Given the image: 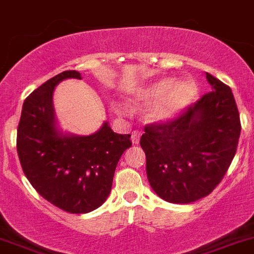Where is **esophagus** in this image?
<instances>
[{
	"label": "esophagus",
	"instance_id": "obj_1",
	"mask_svg": "<svg viewBox=\"0 0 254 254\" xmlns=\"http://www.w3.org/2000/svg\"><path fill=\"white\" fill-rule=\"evenodd\" d=\"M140 137H141V132L137 131V130H135V131L131 132V141H132V143H135V145H137V143H139Z\"/></svg>",
	"mask_w": 254,
	"mask_h": 254
}]
</instances>
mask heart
<instances>
[{
    "label": "heart",
    "mask_w": 254,
    "mask_h": 254,
    "mask_svg": "<svg viewBox=\"0 0 254 254\" xmlns=\"http://www.w3.org/2000/svg\"><path fill=\"white\" fill-rule=\"evenodd\" d=\"M196 94V84L191 79L176 83L173 78H163L142 89L136 97V103H155L148 118L153 122H168L188 108L195 101Z\"/></svg>",
    "instance_id": "obj_1"
}]
</instances>
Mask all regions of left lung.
Returning a JSON list of instances; mask_svg holds the SVG:
<instances>
[{"instance_id":"left-lung-1","label":"left lung","mask_w":254,"mask_h":254,"mask_svg":"<svg viewBox=\"0 0 254 254\" xmlns=\"http://www.w3.org/2000/svg\"><path fill=\"white\" fill-rule=\"evenodd\" d=\"M211 91L176 119L145 127L140 145L151 188L163 200L189 204L209 195L226 175L241 134L231 88L206 72Z\"/></svg>"}]
</instances>
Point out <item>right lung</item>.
I'll return each instance as SVG.
<instances>
[{
  "label": "right lung",
  "instance_id": "1",
  "mask_svg": "<svg viewBox=\"0 0 254 254\" xmlns=\"http://www.w3.org/2000/svg\"><path fill=\"white\" fill-rule=\"evenodd\" d=\"M66 78L81 79V73L64 71L25 98L17 129V151L23 172L43 198L64 211L84 214L108 198L118 162L132 145L131 135L117 134L108 122L88 136L60 132L53 93Z\"/></svg>",
  "mask_w": 254,
  "mask_h": 254
}]
</instances>
